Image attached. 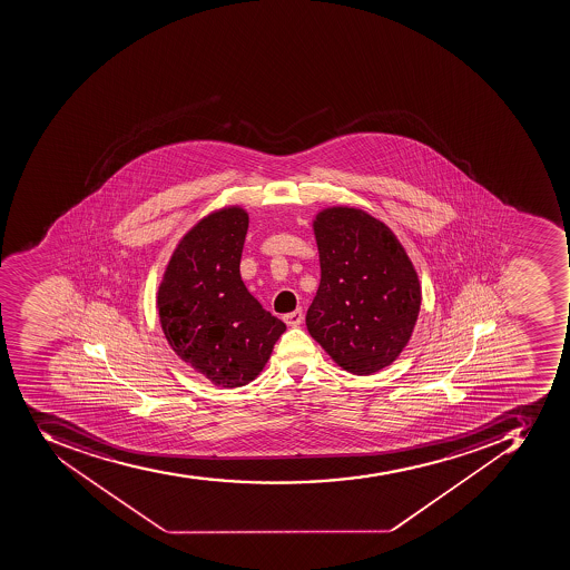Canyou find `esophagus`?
Listing matches in <instances>:
<instances>
[{"label":"esophagus","mask_w":570,"mask_h":570,"mask_svg":"<svg viewBox=\"0 0 570 570\" xmlns=\"http://www.w3.org/2000/svg\"><path fill=\"white\" fill-rule=\"evenodd\" d=\"M283 321L288 324V326H299L303 323V312L296 311L291 312V314L283 315Z\"/></svg>","instance_id":"1"}]
</instances>
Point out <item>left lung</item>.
<instances>
[{
    "instance_id": "obj_1",
    "label": "left lung",
    "mask_w": 570,
    "mask_h": 570,
    "mask_svg": "<svg viewBox=\"0 0 570 570\" xmlns=\"http://www.w3.org/2000/svg\"><path fill=\"white\" fill-rule=\"evenodd\" d=\"M321 283L306 328L337 366L373 375L407 346L422 306L416 268L382 220L330 206L312 220Z\"/></svg>"
}]
</instances>
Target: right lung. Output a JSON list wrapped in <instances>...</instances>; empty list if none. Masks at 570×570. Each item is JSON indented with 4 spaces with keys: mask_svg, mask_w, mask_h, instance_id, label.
<instances>
[{
    "mask_svg": "<svg viewBox=\"0 0 570 570\" xmlns=\"http://www.w3.org/2000/svg\"><path fill=\"white\" fill-rule=\"evenodd\" d=\"M247 227L238 204L200 218L171 253L156 296L168 346L218 387L253 382L287 330L242 282Z\"/></svg>",
    "mask_w": 570,
    "mask_h": 570,
    "instance_id": "add662e5",
    "label": "right lung"
}]
</instances>
